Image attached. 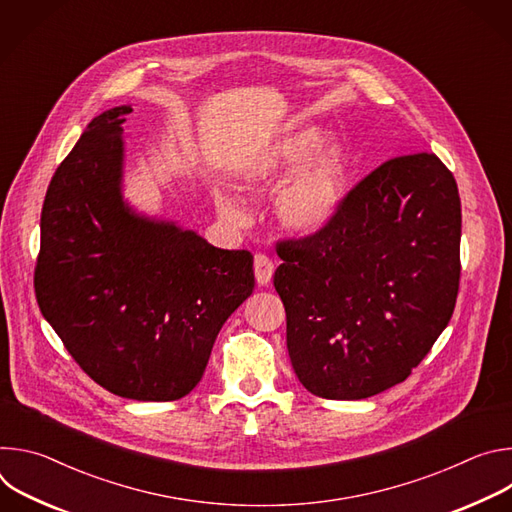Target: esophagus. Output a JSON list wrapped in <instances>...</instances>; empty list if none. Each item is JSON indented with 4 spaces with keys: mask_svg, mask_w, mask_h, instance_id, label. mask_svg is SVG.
Masks as SVG:
<instances>
[{
    "mask_svg": "<svg viewBox=\"0 0 512 512\" xmlns=\"http://www.w3.org/2000/svg\"><path fill=\"white\" fill-rule=\"evenodd\" d=\"M273 269H275L273 261L267 255H263V253L255 255V279L259 285H267L271 281Z\"/></svg>",
    "mask_w": 512,
    "mask_h": 512,
    "instance_id": "1",
    "label": "esophagus"
}]
</instances>
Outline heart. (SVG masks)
I'll use <instances>...</instances> for the list:
<instances>
[{"mask_svg": "<svg viewBox=\"0 0 512 512\" xmlns=\"http://www.w3.org/2000/svg\"><path fill=\"white\" fill-rule=\"evenodd\" d=\"M348 168L342 143L324 141L316 127H298L279 133L257 150L243 168V180L253 188H273L285 179L275 196L277 221L291 233L312 235L338 212ZM214 204L229 223L247 221V208L233 192L216 188Z\"/></svg>", "mask_w": 512, "mask_h": 512, "instance_id": "obj_1", "label": "heart"}]
</instances>
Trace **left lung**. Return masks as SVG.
I'll return each instance as SVG.
<instances>
[{
  "mask_svg": "<svg viewBox=\"0 0 512 512\" xmlns=\"http://www.w3.org/2000/svg\"><path fill=\"white\" fill-rule=\"evenodd\" d=\"M460 235L452 172L413 154L358 182L318 233L277 243L273 285L300 383L340 401L403 383L454 314Z\"/></svg>",
  "mask_w": 512,
  "mask_h": 512,
  "instance_id": "8db88e82",
  "label": "left lung"
}]
</instances>
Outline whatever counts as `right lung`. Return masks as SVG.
<instances>
[{
  "instance_id": "right-lung-1",
  "label": "right lung",
  "mask_w": 512,
  "mask_h": 512,
  "mask_svg": "<svg viewBox=\"0 0 512 512\" xmlns=\"http://www.w3.org/2000/svg\"><path fill=\"white\" fill-rule=\"evenodd\" d=\"M97 115L48 186L36 298L70 356L103 389L176 401L202 379L227 318L253 294V255L212 247L123 198V121Z\"/></svg>"
}]
</instances>
